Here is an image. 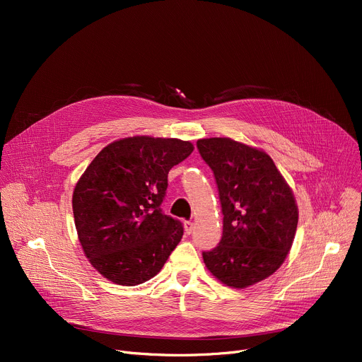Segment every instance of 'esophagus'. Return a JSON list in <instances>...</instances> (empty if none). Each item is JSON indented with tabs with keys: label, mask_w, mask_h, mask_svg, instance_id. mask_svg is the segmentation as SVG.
Masks as SVG:
<instances>
[{
	"label": "esophagus",
	"mask_w": 362,
	"mask_h": 362,
	"mask_svg": "<svg viewBox=\"0 0 362 362\" xmlns=\"http://www.w3.org/2000/svg\"><path fill=\"white\" fill-rule=\"evenodd\" d=\"M183 226H185V232H186V235H191V233H192V230H194V223H192L191 220H186V221L183 223Z\"/></svg>",
	"instance_id": "obj_1"
}]
</instances>
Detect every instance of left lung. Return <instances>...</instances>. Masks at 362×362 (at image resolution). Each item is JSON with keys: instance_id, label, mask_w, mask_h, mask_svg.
Masks as SVG:
<instances>
[{"instance_id": "left-lung-1", "label": "left lung", "mask_w": 362, "mask_h": 362, "mask_svg": "<svg viewBox=\"0 0 362 362\" xmlns=\"http://www.w3.org/2000/svg\"><path fill=\"white\" fill-rule=\"evenodd\" d=\"M218 187L223 235L202 252L206 269L227 286L243 289L272 276L295 238L298 206L292 189L264 151L230 138L197 142Z\"/></svg>"}]
</instances>
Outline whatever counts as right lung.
<instances>
[{"label":"right lung","instance_id":"obj_1","mask_svg":"<svg viewBox=\"0 0 362 362\" xmlns=\"http://www.w3.org/2000/svg\"><path fill=\"white\" fill-rule=\"evenodd\" d=\"M192 151L173 138H124L107 145L76 183V230L105 279L136 286L160 273L183 236L182 223L161 210L167 176Z\"/></svg>","mask_w":362,"mask_h":362}]
</instances>
